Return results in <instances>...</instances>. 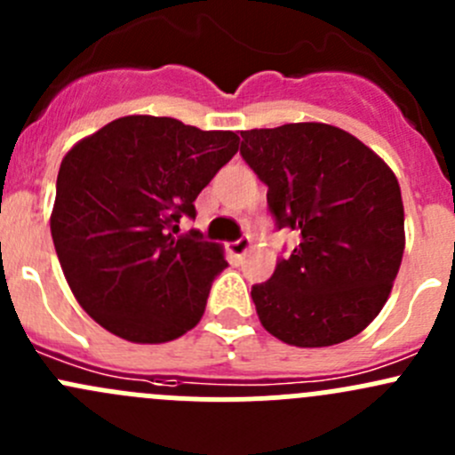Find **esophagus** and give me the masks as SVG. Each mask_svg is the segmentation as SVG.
<instances>
[{"label":"esophagus","instance_id":"esophagus-1","mask_svg":"<svg viewBox=\"0 0 455 455\" xmlns=\"http://www.w3.org/2000/svg\"><path fill=\"white\" fill-rule=\"evenodd\" d=\"M249 249H251V237H240V240H235L228 244V251L237 257L249 253Z\"/></svg>","mask_w":455,"mask_h":455}]
</instances>
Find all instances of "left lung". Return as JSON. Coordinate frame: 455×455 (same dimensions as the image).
<instances>
[{
	"label": "left lung",
	"instance_id": "8db88e82",
	"mask_svg": "<svg viewBox=\"0 0 455 455\" xmlns=\"http://www.w3.org/2000/svg\"><path fill=\"white\" fill-rule=\"evenodd\" d=\"M240 134L277 227L299 235L273 277L251 291L261 325L297 347L356 337L383 310L405 251L396 176L356 136L325 123Z\"/></svg>",
	"mask_w": 455,
	"mask_h": 455
}]
</instances>
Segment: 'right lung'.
Masks as SVG:
<instances>
[{
    "mask_svg": "<svg viewBox=\"0 0 455 455\" xmlns=\"http://www.w3.org/2000/svg\"><path fill=\"white\" fill-rule=\"evenodd\" d=\"M240 149L235 132H202L176 118H116L61 160L50 231L72 295L108 332L167 343L198 325L222 244L198 231V194Z\"/></svg>",
    "mask_w": 455,
    "mask_h": 455,
    "instance_id": "right-lung-1",
    "label": "right lung"
}]
</instances>
